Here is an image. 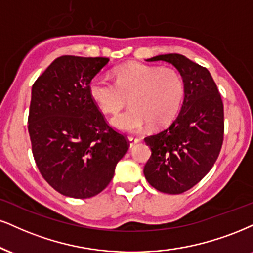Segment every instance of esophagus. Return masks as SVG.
I'll use <instances>...</instances> for the list:
<instances>
[{"mask_svg":"<svg viewBox=\"0 0 253 253\" xmlns=\"http://www.w3.org/2000/svg\"><path fill=\"white\" fill-rule=\"evenodd\" d=\"M141 142V138H138V137H129V144H130V148H132V146H135L137 143Z\"/></svg>","mask_w":253,"mask_h":253,"instance_id":"obj_1","label":"esophagus"}]
</instances>
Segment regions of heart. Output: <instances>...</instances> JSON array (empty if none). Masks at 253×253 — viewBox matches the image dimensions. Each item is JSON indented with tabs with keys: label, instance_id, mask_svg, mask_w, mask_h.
<instances>
[{
	"label": "heart",
	"instance_id": "obj_1",
	"mask_svg": "<svg viewBox=\"0 0 253 253\" xmlns=\"http://www.w3.org/2000/svg\"><path fill=\"white\" fill-rule=\"evenodd\" d=\"M116 82L96 75L89 82V95L105 114L116 115L130 97L132 107L112 118L118 130L137 132L146 124L169 126L182 108L185 82L178 70L158 65L129 63L115 69Z\"/></svg>",
	"mask_w": 253,
	"mask_h": 253
}]
</instances>
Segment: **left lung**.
<instances>
[{"mask_svg": "<svg viewBox=\"0 0 253 253\" xmlns=\"http://www.w3.org/2000/svg\"><path fill=\"white\" fill-rule=\"evenodd\" d=\"M179 71L185 96L178 116L167 129L145 137L151 156L144 176L151 186L170 195L195 186L216 163L224 139V107L207 68L179 54L155 56Z\"/></svg>", "mask_w": 253, "mask_h": 253, "instance_id": "1", "label": "left lung"}]
</instances>
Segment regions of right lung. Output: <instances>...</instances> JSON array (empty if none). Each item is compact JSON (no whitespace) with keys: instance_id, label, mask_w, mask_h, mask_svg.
<instances>
[{"instance_id":"1","label":"right lung","mask_w":253,"mask_h":253,"mask_svg":"<svg viewBox=\"0 0 253 253\" xmlns=\"http://www.w3.org/2000/svg\"><path fill=\"white\" fill-rule=\"evenodd\" d=\"M107 57L56 58L31 89L28 131L41 174L56 191L90 198L110 183L129 141L111 127L89 95Z\"/></svg>"}]
</instances>
